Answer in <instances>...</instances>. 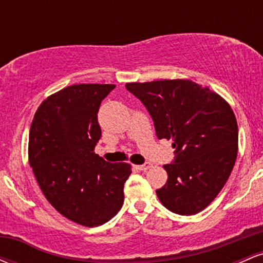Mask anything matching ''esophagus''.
<instances>
[{"label": "esophagus", "instance_id": "obj_1", "mask_svg": "<svg viewBox=\"0 0 263 263\" xmlns=\"http://www.w3.org/2000/svg\"><path fill=\"white\" fill-rule=\"evenodd\" d=\"M151 167H152V165H151V163H144V164L136 165V168H137L138 171H147V170H149Z\"/></svg>", "mask_w": 263, "mask_h": 263}]
</instances>
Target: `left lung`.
<instances>
[{
    "label": "left lung",
    "mask_w": 263,
    "mask_h": 263,
    "mask_svg": "<svg viewBox=\"0 0 263 263\" xmlns=\"http://www.w3.org/2000/svg\"><path fill=\"white\" fill-rule=\"evenodd\" d=\"M147 108L159 140H173L174 161L164 164L167 183L157 197L168 210L194 215L209 205L230 177L238 129L230 105L190 80L128 83Z\"/></svg>",
    "instance_id": "1"
}]
</instances>
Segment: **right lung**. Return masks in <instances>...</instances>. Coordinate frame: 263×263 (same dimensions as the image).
I'll return each instance as SVG.
<instances>
[{"label":"right lung","instance_id":"right-lung-1","mask_svg":"<svg viewBox=\"0 0 263 263\" xmlns=\"http://www.w3.org/2000/svg\"><path fill=\"white\" fill-rule=\"evenodd\" d=\"M114 89L110 84L65 87L42 102L29 131V164L44 197L87 228L119 213L132 172L127 163H108L93 152L101 137L99 108Z\"/></svg>","mask_w":263,"mask_h":263}]
</instances>
